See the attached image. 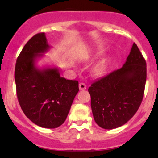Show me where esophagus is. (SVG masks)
<instances>
[{"label":"esophagus","mask_w":158,"mask_h":158,"mask_svg":"<svg viewBox=\"0 0 158 158\" xmlns=\"http://www.w3.org/2000/svg\"><path fill=\"white\" fill-rule=\"evenodd\" d=\"M79 87L80 90H85V89H86V85L85 83H83V82H80L79 85Z\"/></svg>","instance_id":"1"}]
</instances>
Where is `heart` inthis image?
<instances>
[{"label": "heart", "mask_w": 158, "mask_h": 158, "mask_svg": "<svg viewBox=\"0 0 158 158\" xmlns=\"http://www.w3.org/2000/svg\"><path fill=\"white\" fill-rule=\"evenodd\" d=\"M106 67H107V63L106 61H102L100 63H97L94 67V73L95 75H102L105 71H106Z\"/></svg>", "instance_id": "obj_1"}]
</instances>
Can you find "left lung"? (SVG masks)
<instances>
[{"label": "left lung", "instance_id": "obj_1", "mask_svg": "<svg viewBox=\"0 0 158 158\" xmlns=\"http://www.w3.org/2000/svg\"><path fill=\"white\" fill-rule=\"evenodd\" d=\"M146 78V61L134 43L123 66L98 79L89 88L97 125L113 129L128 122L141 106Z\"/></svg>", "mask_w": 158, "mask_h": 158}]
</instances>
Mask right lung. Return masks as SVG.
<instances>
[{
    "instance_id": "obj_1",
    "label": "right lung",
    "mask_w": 158,
    "mask_h": 158,
    "mask_svg": "<svg viewBox=\"0 0 158 158\" xmlns=\"http://www.w3.org/2000/svg\"><path fill=\"white\" fill-rule=\"evenodd\" d=\"M49 49L45 33L34 35L17 57L14 79L25 115L38 126L55 128L66 121L79 92V82L61 77L57 68L36 67V59Z\"/></svg>"
}]
</instances>
